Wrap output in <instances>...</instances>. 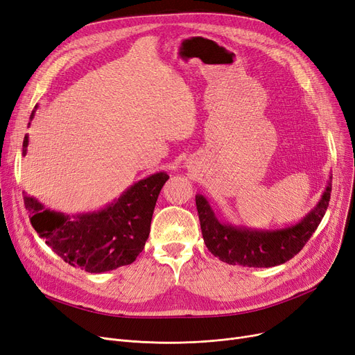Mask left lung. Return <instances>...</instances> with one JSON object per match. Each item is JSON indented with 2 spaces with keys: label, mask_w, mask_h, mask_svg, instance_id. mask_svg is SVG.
I'll list each match as a JSON object with an SVG mask.
<instances>
[{
  "label": "left lung",
  "mask_w": 355,
  "mask_h": 355,
  "mask_svg": "<svg viewBox=\"0 0 355 355\" xmlns=\"http://www.w3.org/2000/svg\"><path fill=\"white\" fill-rule=\"evenodd\" d=\"M332 179V178H329ZM331 180L316 207L292 227L280 230H251L221 223L205 196L196 195V209L202 237L215 257L228 264L273 267L293 259L308 243L322 221L331 199Z\"/></svg>",
  "instance_id": "1"
}]
</instances>
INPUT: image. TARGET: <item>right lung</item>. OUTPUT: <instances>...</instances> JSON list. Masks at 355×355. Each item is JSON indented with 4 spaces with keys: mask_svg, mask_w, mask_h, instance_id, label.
<instances>
[{
    "mask_svg": "<svg viewBox=\"0 0 355 355\" xmlns=\"http://www.w3.org/2000/svg\"><path fill=\"white\" fill-rule=\"evenodd\" d=\"M27 146L26 136L24 156ZM167 179L166 172L141 179L96 212L64 215L44 208L27 193L24 205L33 228L60 259L88 273H103L131 264L143 251L156 200Z\"/></svg>",
    "mask_w": 355,
    "mask_h": 355,
    "instance_id": "obj_1",
    "label": "right lung"
}]
</instances>
